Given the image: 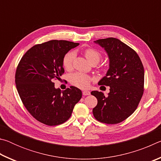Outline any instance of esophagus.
<instances>
[{
	"mask_svg": "<svg viewBox=\"0 0 161 161\" xmlns=\"http://www.w3.org/2000/svg\"><path fill=\"white\" fill-rule=\"evenodd\" d=\"M82 94H83L84 96H87V95L90 94V92H89V91L85 90V91H83V92H82Z\"/></svg>",
	"mask_w": 161,
	"mask_h": 161,
	"instance_id": "1",
	"label": "esophagus"
}]
</instances>
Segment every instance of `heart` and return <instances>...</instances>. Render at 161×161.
<instances>
[{
	"mask_svg": "<svg viewBox=\"0 0 161 161\" xmlns=\"http://www.w3.org/2000/svg\"><path fill=\"white\" fill-rule=\"evenodd\" d=\"M84 54L87 60L91 64L98 63L102 59V53L93 47L86 48L84 50ZM75 54L74 52L70 51L65 54L62 59V64L64 69L69 70L72 69L73 60H74ZM69 81L72 84L81 89H86L89 87L92 81V78L89 76L81 72H76L70 76Z\"/></svg>",
	"mask_w": 161,
	"mask_h": 161,
	"instance_id": "obj_1",
	"label": "heart"
}]
</instances>
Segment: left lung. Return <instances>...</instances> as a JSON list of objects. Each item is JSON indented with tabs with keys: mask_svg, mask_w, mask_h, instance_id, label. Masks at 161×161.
Returning <instances> with one entry per match:
<instances>
[{
	"mask_svg": "<svg viewBox=\"0 0 161 161\" xmlns=\"http://www.w3.org/2000/svg\"><path fill=\"white\" fill-rule=\"evenodd\" d=\"M94 42L104 48L109 58V69L99 84L109 86L110 92L107 97L102 92H91L98 102L92 112L102 123H121L134 112L143 94L142 62L134 50L116 38Z\"/></svg>",
	"mask_w": 161,
	"mask_h": 161,
	"instance_id": "left-lung-1",
	"label": "left lung"
}]
</instances>
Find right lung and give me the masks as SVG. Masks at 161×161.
Masks as SVG:
<instances>
[{"label":"right lung","mask_w":161,"mask_h":161,"mask_svg":"<svg viewBox=\"0 0 161 161\" xmlns=\"http://www.w3.org/2000/svg\"><path fill=\"white\" fill-rule=\"evenodd\" d=\"M79 43L50 40L34 45L22 57L15 72V84L28 112L47 126H57L70 118L81 91L71 86L64 91L54 88L64 69L62 59Z\"/></svg>","instance_id":"obj_1"}]
</instances>
